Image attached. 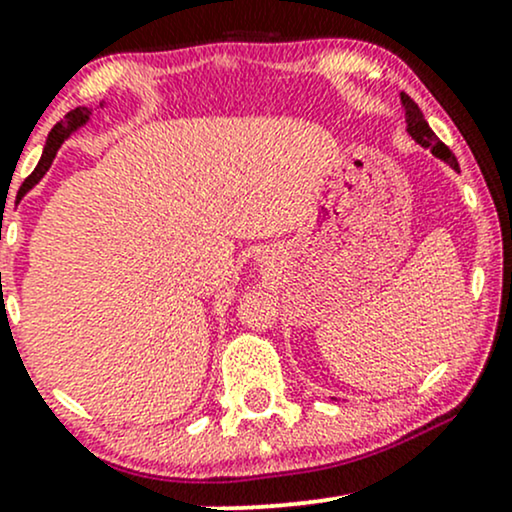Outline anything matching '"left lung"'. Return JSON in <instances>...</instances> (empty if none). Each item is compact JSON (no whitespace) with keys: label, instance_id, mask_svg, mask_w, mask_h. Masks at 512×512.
<instances>
[{"label":"left lung","instance_id":"left-lung-1","mask_svg":"<svg viewBox=\"0 0 512 512\" xmlns=\"http://www.w3.org/2000/svg\"><path fill=\"white\" fill-rule=\"evenodd\" d=\"M402 103H404V108H407V132L411 134V137L424 146V149H431L433 154H436L440 161L448 163L450 168L460 170V166H457V158L452 156V151L443 142H440L436 134H433V129L428 127V122L424 120V113L419 110V105L411 101L407 93H402Z\"/></svg>","mask_w":512,"mask_h":512}]
</instances>
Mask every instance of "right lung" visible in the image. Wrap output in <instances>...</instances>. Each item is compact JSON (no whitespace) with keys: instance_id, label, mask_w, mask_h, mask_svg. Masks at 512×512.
Masks as SVG:
<instances>
[{"instance_id":"right-lung-1","label":"right lung","mask_w":512,"mask_h":512,"mask_svg":"<svg viewBox=\"0 0 512 512\" xmlns=\"http://www.w3.org/2000/svg\"><path fill=\"white\" fill-rule=\"evenodd\" d=\"M88 115H91V110H88V108H74L72 113L64 115V120H62V122H57V125L50 129V134H48V144H45L43 156H40V163H38V166H35L33 173L28 175L26 182H23V187H21L23 192L31 190V187L35 185V182H38L40 178H43L45 173H48V168H50L52 158H55L57 149H60V144L64 142V139L69 137V134L74 132L76 127L84 125V122L88 120Z\"/></svg>"}]
</instances>
